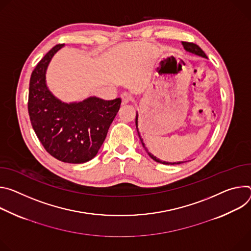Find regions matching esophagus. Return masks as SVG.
I'll return each instance as SVG.
<instances>
[{"label": "esophagus", "mask_w": 251, "mask_h": 251, "mask_svg": "<svg viewBox=\"0 0 251 251\" xmlns=\"http://www.w3.org/2000/svg\"><path fill=\"white\" fill-rule=\"evenodd\" d=\"M121 98H122V100H123V104H126V103L129 102L132 100V97L129 94H127V93H124L121 96Z\"/></svg>", "instance_id": "obj_1"}]
</instances>
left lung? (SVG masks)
Instances as JSON below:
<instances>
[{"label": "left lung", "instance_id": "obj_1", "mask_svg": "<svg viewBox=\"0 0 251 251\" xmlns=\"http://www.w3.org/2000/svg\"><path fill=\"white\" fill-rule=\"evenodd\" d=\"M181 44H182V46H183V48H184L185 50H187V51H189V52H191V53L197 54V55H200V57H201V58L207 59V57H206V54L204 53V51H203L198 45L193 44V43H188V42H181ZM137 119H138V116H137V113H136V117H135L136 130H137L138 136H140V140H141V142H142V144H143V147L145 148V150H146V151L149 153V155H150L153 160H155V161H157V162H160V163H162V164H173V165H174V164H180L181 161H178V162H166V161H161V160H159L158 158H156L153 154H151V153L148 151V149L146 148V146H145V144H144L143 138H142L141 135H140V131H138V128H137Z\"/></svg>", "mask_w": 251, "mask_h": 251}]
</instances>
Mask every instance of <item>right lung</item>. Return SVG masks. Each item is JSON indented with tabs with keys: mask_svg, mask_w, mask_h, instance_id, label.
Wrapping results in <instances>:
<instances>
[{
	"mask_svg": "<svg viewBox=\"0 0 251 251\" xmlns=\"http://www.w3.org/2000/svg\"><path fill=\"white\" fill-rule=\"evenodd\" d=\"M63 47L54 46L33 71L27 110L39 141L51 156L68 163H83L97 155L122 100L91 97L67 103L55 98L47 87L46 72L53 54Z\"/></svg>",
	"mask_w": 251,
	"mask_h": 251,
	"instance_id": "right-lung-1",
	"label": "right lung"
}]
</instances>
